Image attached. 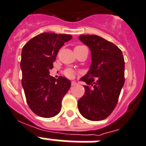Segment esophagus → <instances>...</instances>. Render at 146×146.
Segmentation results:
<instances>
[{"label":"esophagus","mask_w":146,"mask_h":146,"mask_svg":"<svg viewBox=\"0 0 146 146\" xmlns=\"http://www.w3.org/2000/svg\"><path fill=\"white\" fill-rule=\"evenodd\" d=\"M76 84H77V83H76L75 80L72 81V83H71V86H76Z\"/></svg>","instance_id":"34e87169"}]
</instances>
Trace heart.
<instances>
[{
    "label": "heart",
    "instance_id": "b5f03b06",
    "mask_svg": "<svg viewBox=\"0 0 146 146\" xmlns=\"http://www.w3.org/2000/svg\"><path fill=\"white\" fill-rule=\"evenodd\" d=\"M83 47H85V46H76L75 49H80L83 48ZM74 49V50H75ZM65 75L69 78H73L74 77V76H75V73H74V71L73 70H71V69H68V70H66L65 71Z\"/></svg>",
    "mask_w": 146,
    "mask_h": 146
}]
</instances>
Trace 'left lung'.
Wrapping results in <instances>:
<instances>
[{
  "instance_id": "left-lung-1",
  "label": "left lung",
  "mask_w": 146,
  "mask_h": 146,
  "mask_svg": "<svg viewBox=\"0 0 146 146\" xmlns=\"http://www.w3.org/2000/svg\"><path fill=\"white\" fill-rule=\"evenodd\" d=\"M79 39L90 50L92 62L80 79L86 86L78 109L87 119H105L115 109L125 83L123 55L114 43L96 35H80Z\"/></svg>"
}]
</instances>
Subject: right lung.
<instances>
[{
  "mask_svg": "<svg viewBox=\"0 0 146 146\" xmlns=\"http://www.w3.org/2000/svg\"><path fill=\"white\" fill-rule=\"evenodd\" d=\"M71 39L70 34L42 33L22 49V86L29 107L39 116L51 118L57 115L63 96L70 88L68 79H55L50 75V70L59 50Z\"/></svg>",
  "mask_w": 146,
  "mask_h": 146,
  "instance_id": "obj_1",
  "label": "right lung"
}]
</instances>
